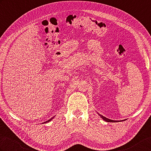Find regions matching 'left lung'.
<instances>
[{
  "mask_svg": "<svg viewBox=\"0 0 151 151\" xmlns=\"http://www.w3.org/2000/svg\"><path fill=\"white\" fill-rule=\"evenodd\" d=\"M98 114H99V115L100 116L101 118H102L104 121H106V122H119V121H116V120H111V119H109V118H106V117H105V116H104L100 114L99 113H98Z\"/></svg>",
  "mask_w": 151,
  "mask_h": 151,
  "instance_id": "left-lung-1",
  "label": "left lung"
}]
</instances>
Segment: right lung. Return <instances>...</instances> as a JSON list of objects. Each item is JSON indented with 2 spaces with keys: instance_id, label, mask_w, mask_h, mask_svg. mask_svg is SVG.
<instances>
[{
  "instance_id": "add662e5",
  "label": "right lung",
  "mask_w": 151,
  "mask_h": 151,
  "mask_svg": "<svg viewBox=\"0 0 151 151\" xmlns=\"http://www.w3.org/2000/svg\"><path fill=\"white\" fill-rule=\"evenodd\" d=\"M54 117L55 116H53V117H52V118H51V119H50V120H47V121H46V122H44V123L43 124H45V123H47V122H50L51 120H52V119H53L54 118Z\"/></svg>"
}]
</instances>
